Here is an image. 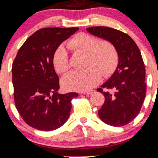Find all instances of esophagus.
Returning a JSON list of instances; mask_svg holds the SVG:
<instances>
[{"label":"esophagus","mask_w":158,"mask_h":158,"mask_svg":"<svg viewBox=\"0 0 158 158\" xmlns=\"http://www.w3.org/2000/svg\"><path fill=\"white\" fill-rule=\"evenodd\" d=\"M94 91H93V90H91V91H83V94H92L93 92H94Z\"/></svg>","instance_id":"obj_1"}]
</instances>
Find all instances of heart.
Listing matches in <instances>:
<instances>
[{
    "label": "heart",
    "mask_w": 158,
    "mask_h": 158,
    "mask_svg": "<svg viewBox=\"0 0 158 158\" xmlns=\"http://www.w3.org/2000/svg\"><path fill=\"white\" fill-rule=\"evenodd\" d=\"M66 45L72 51L86 54L87 56L86 69L71 72L62 79V85L68 90L88 91L100 82L102 75L108 77L117 67L118 53L116 46L110 41H100L92 35L79 33L70 39ZM52 64L58 73L69 71L70 63L63 46H59L54 52Z\"/></svg>",
    "instance_id": "b5f03b06"
}]
</instances>
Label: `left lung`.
<instances>
[{"mask_svg":"<svg viewBox=\"0 0 158 158\" xmlns=\"http://www.w3.org/2000/svg\"><path fill=\"white\" fill-rule=\"evenodd\" d=\"M86 30L111 42L118 53L116 71L97 89L105 97L104 104L98 110L99 116L109 125H126L139 114L146 96V70L141 52L133 39L121 31L104 26L90 27Z\"/></svg>","mask_w":158,"mask_h":158,"instance_id":"left-lung-1","label":"left lung"}]
</instances>
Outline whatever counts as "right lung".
<instances>
[{
    "label": "right lung",
    "instance_id": "1",
    "mask_svg": "<svg viewBox=\"0 0 158 158\" xmlns=\"http://www.w3.org/2000/svg\"><path fill=\"white\" fill-rule=\"evenodd\" d=\"M78 28H44L29 36L12 64L15 106L24 122L42 131H51L67 122L75 92L58 94L59 78L52 56Z\"/></svg>",
    "mask_w": 158,
    "mask_h": 158
}]
</instances>
